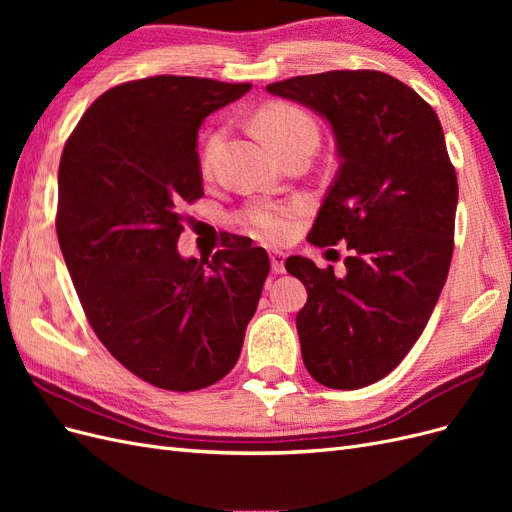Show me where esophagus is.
I'll return each mask as SVG.
<instances>
[{
  "instance_id": "esophagus-1",
  "label": "esophagus",
  "mask_w": 512,
  "mask_h": 512,
  "mask_svg": "<svg viewBox=\"0 0 512 512\" xmlns=\"http://www.w3.org/2000/svg\"><path fill=\"white\" fill-rule=\"evenodd\" d=\"M271 269L273 273H284L286 271V254L284 252H271Z\"/></svg>"
}]
</instances>
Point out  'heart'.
<instances>
[{"instance_id": "1", "label": "heart", "mask_w": 512, "mask_h": 512, "mask_svg": "<svg viewBox=\"0 0 512 512\" xmlns=\"http://www.w3.org/2000/svg\"><path fill=\"white\" fill-rule=\"evenodd\" d=\"M258 128L262 134L267 136V141L282 151L294 143L312 141L318 143V126L314 117L309 115L305 108L286 104V102H275L267 108H262L258 113ZM224 145V130L213 132L203 151V168L209 170L218 162V156ZM292 207L282 205H252L247 207L243 213V220L254 235L265 241H282L288 237L292 230Z\"/></svg>"}]
</instances>
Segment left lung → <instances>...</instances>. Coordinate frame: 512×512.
<instances>
[{
    "instance_id": "8db88e82",
    "label": "left lung",
    "mask_w": 512,
    "mask_h": 512,
    "mask_svg": "<svg viewBox=\"0 0 512 512\" xmlns=\"http://www.w3.org/2000/svg\"><path fill=\"white\" fill-rule=\"evenodd\" d=\"M269 94L329 123L337 175L307 241H346V275L290 256L307 303L301 356L329 389L389 376L427 327L453 258L457 175L436 111L393 76L331 70L273 83Z\"/></svg>"
}]
</instances>
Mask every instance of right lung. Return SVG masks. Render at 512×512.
Instances as JSON below:
<instances>
[{
    "label": "right lung",
    "instance_id": "1",
    "mask_svg": "<svg viewBox=\"0 0 512 512\" xmlns=\"http://www.w3.org/2000/svg\"><path fill=\"white\" fill-rule=\"evenodd\" d=\"M250 83L151 76L108 89L61 153L57 239L91 329L132 374L198 391L235 367L269 256L232 235L183 258V205L203 196L198 130Z\"/></svg>",
    "mask_w": 512,
    "mask_h": 512
}]
</instances>
